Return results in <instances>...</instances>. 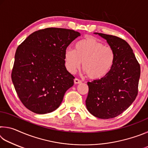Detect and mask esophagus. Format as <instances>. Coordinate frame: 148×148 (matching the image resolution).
Masks as SVG:
<instances>
[{"mask_svg": "<svg viewBox=\"0 0 148 148\" xmlns=\"http://www.w3.org/2000/svg\"><path fill=\"white\" fill-rule=\"evenodd\" d=\"M74 84H79L82 83V81H81V80L78 79H77V78H75L74 79Z\"/></svg>", "mask_w": 148, "mask_h": 148, "instance_id": "1", "label": "esophagus"}]
</instances>
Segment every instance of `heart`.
<instances>
[{
	"label": "heart",
	"mask_w": 148,
	"mask_h": 148,
	"mask_svg": "<svg viewBox=\"0 0 148 148\" xmlns=\"http://www.w3.org/2000/svg\"><path fill=\"white\" fill-rule=\"evenodd\" d=\"M115 53L112 47L94 37L89 36L77 42L74 50L70 47L64 51L66 69L73 74L82 62V69L89 78L99 80L104 77L114 65Z\"/></svg>",
	"instance_id": "b5f03b06"
}]
</instances>
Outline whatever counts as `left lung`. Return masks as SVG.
I'll return each mask as SVG.
<instances>
[{
	"instance_id": "left-lung-1",
	"label": "left lung",
	"mask_w": 148,
	"mask_h": 148,
	"mask_svg": "<svg viewBox=\"0 0 148 148\" xmlns=\"http://www.w3.org/2000/svg\"><path fill=\"white\" fill-rule=\"evenodd\" d=\"M105 39L114 50L115 59L111 71L101 79L88 82L86 101L92 116L110 119L119 116L131 106L138 94L140 66L126 41L112 35L94 32Z\"/></svg>"
}]
</instances>
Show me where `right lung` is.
I'll return each instance as SVG.
<instances>
[{
	"label": "right lung",
	"instance_id": "add662e5",
	"mask_svg": "<svg viewBox=\"0 0 148 148\" xmlns=\"http://www.w3.org/2000/svg\"><path fill=\"white\" fill-rule=\"evenodd\" d=\"M81 34L73 30L47 28L30 34L17 48L12 80L20 101L34 113L58 108L74 77L64 63V51Z\"/></svg>",
	"mask_w": 148,
	"mask_h": 148
}]
</instances>
